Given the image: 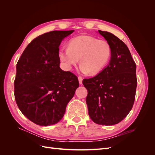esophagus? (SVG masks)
Returning a JSON list of instances; mask_svg holds the SVG:
<instances>
[{
    "label": "esophagus",
    "mask_w": 155,
    "mask_h": 155,
    "mask_svg": "<svg viewBox=\"0 0 155 155\" xmlns=\"http://www.w3.org/2000/svg\"><path fill=\"white\" fill-rule=\"evenodd\" d=\"M78 80H79V84H82V82H83V78L82 77L79 76L78 77Z\"/></svg>",
    "instance_id": "34e87169"
}]
</instances>
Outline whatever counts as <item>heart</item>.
Here are the masks:
<instances>
[{
	"label": "heart",
	"mask_w": 155,
	"mask_h": 155,
	"mask_svg": "<svg viewBox=\"0 0 155 155\" xmlns=\"http://www.w3.org/2000/svg\"><path fill=\"white\" fill-rule=\"evenodd\" d=\"M111 55V46L107 41L89 35L75 37L70 41L69 47H63L59 51V59L68 68L78 64L80 59L81 71L91 75L104 69Z\"/></svg>",
	"instance_id": "1"
}]
</instances>
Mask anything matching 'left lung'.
Wrapping results in <instances>:
<instances>
[{"mask_svg":"<svg viewBox=\"0 0 155 155\" xmlns=\"http://www.w3.org/2000/svg\"><path fill=\"white\" fill-rule=\"evenodd\" d=\"M112 48L109 64L96 76L84 79L88 91L86 103L94 122L112 125L132 109L137 86L135 62L124 42L110 32L98 30Z\"/></svg>","mask_w":155,"mask_h":155,"instance_id":"left-lung-1","label":"left lung"}]
</instances>
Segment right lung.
<instances>
[{
	"mask_svg": "<svg viewBox=\"0 0 155 155\" xmlns=\"http://www.w3.org/2000/svg\"><path fill=\"white\" fill-rule=\"evenodd\" d=\"M74 32L52 31L26 46L17 63L14 94L22 113L41 126L58 123L79 87L76 76L59 67V46Z\"/></svg>",
	"mask_w": 155,
	"mask_h": 155,
	"instance_id": "right-lung-1",
	"label": "right lung"
}]
</instances>
